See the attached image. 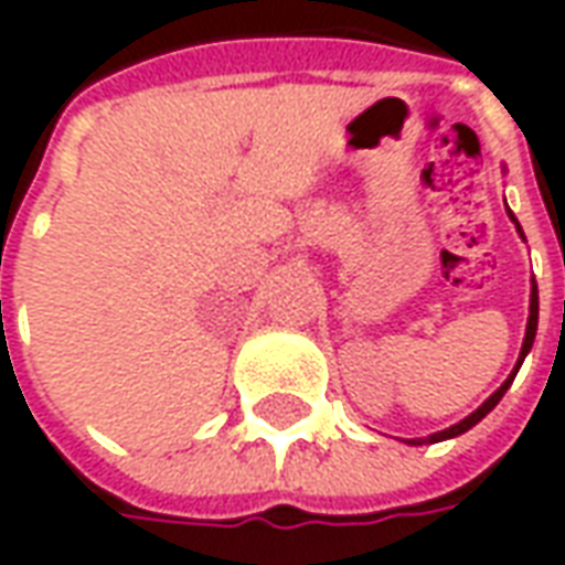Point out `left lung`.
Returning a JSON list of instances; mask_svg holds the SVG:
<instances>
[{"mask_svg":"<svg viewBox=\"0 0 565 565\" xmlns=\"http://www.w3.org/2000/svg\"><path fill=\"white\" fill-rule=\"evenodd\" d=\"M509 214H511V211H509ZM511 221L518 223V217L511 214ZM518 230H521V226H518ZM535 327H539V287H535V284H533V296H530V320H526V339H523L521 360H518V366H514V372H511V375H509V381H505V384H502V387H499V391L493 393V396H490V399H487V403L481 405V408H478V412H472V415L466 417V420H460V424H454V426H450V429H441V433H436V436H429V438H426V441H445V438L460 436V433H466V429H472V426L478 424L481 417L490 415V412L497 408V403H499V399H502V396H505V391H509V387H511V381H514V375H518V369H521L523 356L530 354V348H533ZM412 445H420V441H412Z\"/></svg>","mask_w":565,"mask_h":565,"instance_id":"8db88e82","label":"left lung"}]
</instances>
